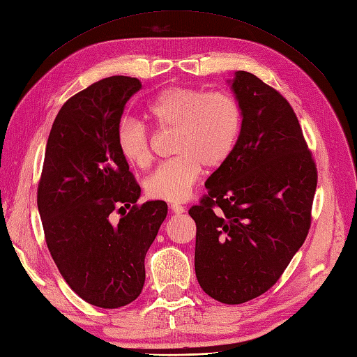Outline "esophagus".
<instances>
[{"label": "esophagus", "instance_id": "obj_1", "mask_svg": "<svg viewBox=\"0 0 357 357\" xmlns=\"http://www.w3.org/2000/svg\"><path fill=\"white\" fill-rule=\"evenodd\" d=\"M169 208H171V212L176 213V215H181L185 212V207L180 206V204H171Z\"/></svg>", "mask_w": 357, "mask_h": 357}]
</instances>
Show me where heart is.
Here are the masks:
<instances>
[{"label": "heart", "instance_id": "b5f03b06", "mask_svg": "<svg viewBox=\"0 0 357 357\" xmlns=\"http://www.w3.org/2000/svg\"><path fill=\"white\" fill-rule=\"evenodd\" d=\"M146 115L159 128L174 130L176 158L162 163L145 181L151 198L181 203L189 198L203 167L220 168L236 149L244 124V112L234 95L208 92L192 86H171L146 107ZM116 146L132 167L151 162L150 135L141 123L121 121Z\"/></svg>", "mask_w": 357, "mask_h": 357}]
</instances>
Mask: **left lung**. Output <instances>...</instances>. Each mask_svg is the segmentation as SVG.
<instances>
[{
	"mask_svg": "<svg viewBox=\"0 0 357 357\" xmlns=\"http://www.w3.org/2000/svg\"><path fill=\"white\" fill-rule=\"evenodd\" d=\"M227 83L244 112L242 132L189 215L199 286L221 303L241 304L271 288L303 245L318 176L291 104L245 71Z\"/></svg>",
	"mask_w": 357,
	"mask_h": 357,
	"instance_id": "1",
	"label": "left lung"
}]
</instances>
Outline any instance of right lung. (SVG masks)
Instances as JSON below:
<instances>
[{
  "instance_id": "right-lung-1",
  "label": "right lung",
  "mask_w": 357,
  "mask_h": 357,
  "mask_svg": "<svg viewBox=\"0 0 357 357\" xmlns=\"http://www.w3.org/2000/svg\"><path fill=\"white\" fill-rule=\"evenodd\" d=\"M141 88L113 75L69 98L51 127L38 189L51 257L69 288L102 309L139 297L145 255L168 213L159 199L136 206L141 188L116 146L126 104ZM118 206L130 212L113 225Z\"/></svg>"
}]
</instances>
